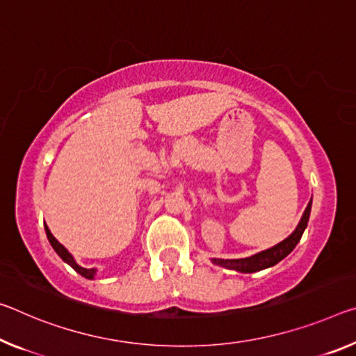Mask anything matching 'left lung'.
<instances>
[{"mask_svg":"<svg viewBox=\"0 0 356 356\" xmlns=\"http://www.w3.org/2000/svg\"><path fill=\"white\" fill-rule=\"evenodd\" d=\"M310 207H312V200H310V202L306 207V211H304L301 222L296 227V229L293 231V233L285 241L279 242L277 245L270 247V249H268V250H263V252L257 253V255H252L247 258H239V259H217L216 258L213 259V263L218 264V266H223L228 269H236V270H239V273H257V270L274 266V264H277L282 258H285L286 255H289V253L295 249L298 242H300L304 229H306V227H307Z\"/></svg>","mask_w":356,"mask_h":356,"instance_id":"1","label":"left lung"}]
</instances>
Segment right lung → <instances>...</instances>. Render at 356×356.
I'll use <instances>...</instances> for the list:
<instances>
[{
    "instance_id": "1",
    "label": "right lung",
    "mask_w": 356,
    "mask_h": 356,
    "mask_svg": "<svg viewBox=\"0 0 356 356\" xmlns=\"http://www.w3.org/2000/svg\"><path fill=\"white\" fill-rule=\"evenodd\" d=\"M44 227H46V225H44ZM46 234H47V239H49V242H50V245L54 247V250L58 253V257L63 259V261H66L67 264H70V266L76 270V273H79L81 275H83V277L86 279H93V275H95V269H86V268H82V266H79V264L74 261V258L71 257V253L67 252L63 245L60 244L58 241H56L54 236H52V233H50L49 231V228L46 227Z\"/></svg>"
}]
</instances>
